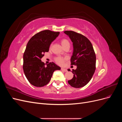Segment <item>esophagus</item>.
Here are the masks:
<instances>
[{
    "label": "esophagus",
    "mask_w": 122,
    "mask_h": 122,
    "mask_svg": "<svg viewBox=\"0 0 122 122\" xmlns=\"http://www.w3.org/2000/svg\"><path fill=\"white\" fill-rule=\"evenodd\" d=\"M61 71H64V72H67V69H64V68H61Z\"/></svg>",
    "instance_id": "34e87169"
}]
</instances>
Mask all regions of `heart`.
Instances as JSON below:
<instances>
[{
    "label": "heart",
    "mask_w": 122,
    "mask_h": 122,
    "mask_svg": "<svg viewBox=\"0 0 122 122\" xmlns=\"http://www.w3.org/2000/svg\"><path fill=\"white\" fill-rule=\"evenodd\" d=\"M61 42L62 47L64 48L66 46L70 45V43L69 42V41L66 39H65V38L62 39L61 40ZM66 60V57H62L61 56H57L56 57H55V61H56V62H57V63L59 65H62Z\"/></svg>",
    "instance_id": "heart-1"
}]
</instances>
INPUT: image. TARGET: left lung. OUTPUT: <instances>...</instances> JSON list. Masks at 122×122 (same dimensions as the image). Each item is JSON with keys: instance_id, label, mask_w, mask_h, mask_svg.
<instances>
[{"instance_id": "8db88e82", "label": "left lung", "mask_w": 122, "mask_h": 122, "mask_svg": "<svg viewBox=\"0 0 122 122\" xmlns=\"http://www.w3.org/2000/svg\"><path fill=\"white\" fill-rule=\"evenodd\" d=\"M64 33L73 42L71 65L77 66L76 69L72 70L73 78L68 82L72 87H82L89 82L96 70V57L93 47L90 40L81 34L68 30Z\"/></svg>"}]
</instances>
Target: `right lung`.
<instances>
[{
	"instance_id": "right-lung-1",
	"label": "right lung",
	"mask_w": 122,
	"mask_h": 122,
	"mask_svg": "<svg viewBox=\"0 0 122 122\" xmlns=\"http://www.w3.org/2000/svg\"><path fill=\"white\" fill-rule=\"evenodd\" d=\"M60 32L45 30L35 35L29 40L23 54V69L25 75L31 84L42 87L48 83L55 70L61 68L54 62L45 67L41 61L44 53L48 52L51 43Z\"/></svg>"
}]
</instances>
